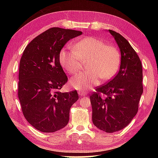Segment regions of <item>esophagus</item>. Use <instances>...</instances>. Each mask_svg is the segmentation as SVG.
<instances>
[{
  "label": "esophagus",
  "mask_w": 158,
  "mask_h": 158,
  "mask_svg": "<svg viewBox=\"0 0 158 158\" xmlns=\"http://www.w3.org/2000/svg\"><path fill=\"white\" fill-rule=\"evenodd\" d=\"M78 94L80 96H85L86 95V93L84 92H78Z\"/></svg>",
  "instance_id": "esophagus-1"
}]
</instances>
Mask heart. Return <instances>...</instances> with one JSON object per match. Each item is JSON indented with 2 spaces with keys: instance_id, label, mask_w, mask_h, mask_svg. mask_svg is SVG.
<instances>
[{
  "instance_id": "1",
  "label": "heart",
  "mask_w": 158,
  "mask_h": 158,
  "mask_svg": "<svg viewBox=\"0 0 158 158\" xmlns=\"http://www.w3.org/2000/svg\"><path fill=\"white\" fill-rule=\"evenodd\" d=\"M60 64L67 72L76 74L87 61L86 72L70 79V85L79 92H85L99 84L100 79H112L118 70L120 53L115 47L106 45L100 39L86 37L74 47V50L63 48L59 54Z\"/></svg>"
}]
</instances>
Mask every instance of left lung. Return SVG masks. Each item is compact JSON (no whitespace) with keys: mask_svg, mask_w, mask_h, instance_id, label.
I'll use <instances>...</instances> for the list:
<instances>
[{"mask_svg":"<svg viewBox=\"0 0 158 158\" xmlns=\"http://www.w3.org/2000/svg\"><path fill=\"white\" fill-rule=\"evenodd\" d=\"M121 52L118 73L106 84L98 87L90 96L92 122L104 132L112 133L123 129L139 109L143 88L142 64L129 42L115 31L109 30ZM100 93L106 95L102 99Z\"/></svg>","mask_w":158,"mask_h":158,"instance_id":"left-lung-1","label":"left lung"}]
</instances>
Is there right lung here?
Returning a JSON list of instances; mask_svg holds the SVG:
<instances>
[{"mask_svg":"<svg viewBox=\"0 0 158 158\" xmlns=\"http://www.w3.org/2000/svg\"><path fill=\"white\" fill-rule=\"evenodd\" d=\"M82 35L52 28L26 46L20 60L18 97L25 118L43 132H54L69 123L70 109L79 98L77 91L60 92L67 76L59 54L69 40Z\"/></svg>","mask_w":158,"mask_h":158,"instance_id":"add662e5","label":"right lung"}]
</instances>
